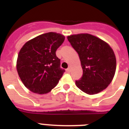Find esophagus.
<instances>
[{
  "label": "esophagus",
  "instance_id": "obj_1",
  "mask_svg": "<svg viewBox=\"0 0 129 129\" xmlns=\"http://www.w3.org/2000/svg\"><path fill=\"white\" fill-rule=\"evenodd\" d=\"M70 70H71L70 68H68L66 69V72L67 73H70Z\"/></svg>",
  "mask_w": 129,
  "mask_h": 129
}]
</instances>
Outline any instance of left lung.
I'll return each mask as SVG.
<instances>
[{
  "mask_svg": "<svg viewBox=\"0 0 129 129\" xmlns=\"http://www.w3.org/2000/svg\"><path fill=\"white\" fill-rule=\"evenodd\" d=\"M78 53L83 70L82 76L76 80L77 87L88 94L99 93L110 84L116 71L115 55L108 43L90 34L68 37Z\"/></svg>",
  "mask_w": 129,
  "mask_h": 129,
  "instance_id": "8db88e82",
  "label": "left lung"
}]
</instances>
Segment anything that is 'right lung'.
I'll return each mask as SVG.
<instances>
[{
    "label": "right lung",
    "instance_id": "1",
    "mask_svg": "<svg viewBox=\"0 0 129 129\" xmlns=\"http://www.w3.org/2000/svg\"><path fill=\"white\" fill-rule=\"evenodd\" d=\"M65 37L54 32L44 33L27 41L18 55L17 70L26 87L36 94H46L58 84L65 70L55 52Z\"/></svg>",
    "mask_w": 129,
    "mask_h": 129
}]
</instances>
